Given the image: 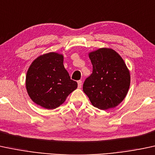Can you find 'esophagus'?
I'll return each mask as SVG.
<instances>
[{"mask_svg": "<svg viewBox=\"0 0 155 155\" xmlns=\"http://www.w3.org/2000/svg\"><path fill=\"white\" fill-rule=\"evenodd\" d=\"M81 86H82V81H78V88H81Z\"/></svg>", "mask_w": 155, "mask_h": 155, "instance_id": "34e87169", "label": "esophagus"}]
</instances>
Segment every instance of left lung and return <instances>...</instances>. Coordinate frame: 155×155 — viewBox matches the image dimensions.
Instances as JSON below:
<instances>
[{
	"instance_id": "obj_1",
	"label": "left lung",
	"mask_w": 155,
	"mask_h": 155,
	"mask_svg": "<svg viewBox=\"0 0 155 155\" xmlns=\"http://www.w3.org/2000/svg\"><path fill=\"white\" fill-rule=\"evenodd\" d=\"M93 71L84 81L83 90L91 104L100 110L117 106L126 97L130 84V72L121 57L109 48L89 53Z\"/></svg>"
}]
</instances>
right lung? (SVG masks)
<instances>
[{
	"mask_svg": "<svg viewBox=\"0 0 155 155\" xmlns=\"http://www.w3.org/2000/svg\"><path fill=\"white\" fill-rule=\"evenodd\" d=\"M64 57L56 53L40 55L33 61L26 75V89L36 104L55 109L78 87L63 64Z\"/></svg>",
	"mask_w": 155,
	"mask_h": 155,
	"instance_id": "obj_1",
	"label": "right lung"
}]
</instances>
